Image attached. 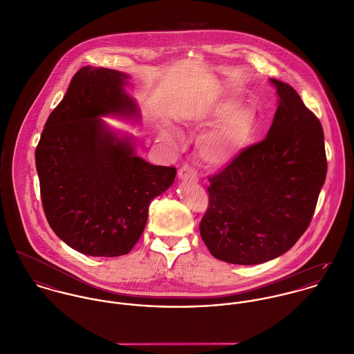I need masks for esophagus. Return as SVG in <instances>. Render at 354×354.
Here are the masks:
<instances>
[{"instance_id": "obj_1", "label": "esophagus", "mask_w": 354, "mask_h": 354, "mask_svg": "<svg viewBox=\"0 0 354 354\" xmlns=\"http://www.w3.org/2000/svg\"><path fill=\"white\" fill-rule=\"evenodd\" d=\"M178 179L179 180H189V182H193V183H196L198 180L196 171L193 168H190L189 165H183L178 169Z\"/></svg>"}]
</instances>
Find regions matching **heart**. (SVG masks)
<instances>
[{
    "mask_svg": "<svg viewBox=\"0 0 354 354\" xmlns=\"http://www.w3.org/2000/svg\"><path fill=\"white\" fill-rule=\"evenodd\" d=\"M231 101L218 102L211 106L197 122V126L217 125L205 133L197 143L200 157L213 167L227 165L254 134L256 115L250 109H236ZM158 140L169 149H178L183 137L172 126L161 123L157 126Z\"/></svg>",
    "mask_w": 354,
    "mask_h": 354,
    "instance_id": "obj_1",
    "label": "heart"
}]
</instances>
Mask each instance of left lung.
<instances>
[{"instance_id":"8db88e82","label":"left lung","mask_w":354,"mask_h":354,"mask_svg":"<svg viewBox=\"0 0 354 354\" xmlns=\"http://www.w3.org/2000/svg\"><path fill=\"white\" fill-rule=\"evenodd\" d=\"M270 82L278 108L267 138L209 178L200 232L213 257L230 264H261L291 249L312 220L327 175L319 119L290 84Z\"/></svg>"}]
</instances>
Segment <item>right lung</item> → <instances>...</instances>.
<instances>
[{"label":"right lung","instance_id":"add662e5","mask_svg":"<svg viewBox=\"0 0 354 354\" xmlns=\"http://www.w3.org/2000/svg\"><path fill=\"white\" fill-rule=\"evenodd\" d=\"M130 77L102 67L80 68L35 150L49 225L86 256L127 254L145 230L151 200L176 175L174 167L143 160L136 138L102 119L141 120L140 106L126 90Z\"/></svg>","mask_w":354,"mask_h":354}]
</instances>
